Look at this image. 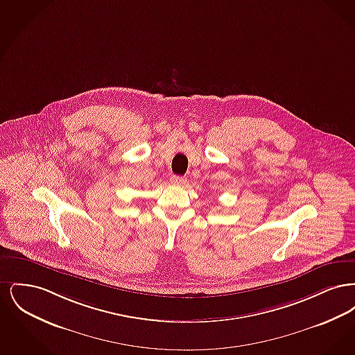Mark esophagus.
Here are the masks:
<instances>
[{"label": "esophagus", "instance_id": "esophagus-1", "mask_svg": "<svg viewBox=\"0 0 355 355\" xmlns=\"http://www.w3.org/2000/svg\"><path fill=\"white\" fill-rule=\"evenodd\" d=\"M170 181H171V184L173 185H185L186 184V178L185 177H180V175H173L171 178H170Z\"/></svg>", "mask_w": 355, "mask_h": 355}]
</instances>
